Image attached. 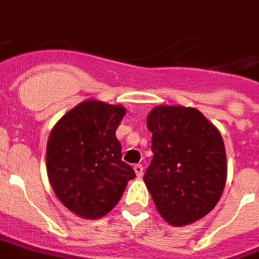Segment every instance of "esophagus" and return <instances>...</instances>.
Listing matches in <instances>:
<instances>
[{
	"instance_id": "esophagus-1",
	"label": "esophagus",
	"mask_w": 259,
	"mask_h": 259,
	"mask_svg": "<svg viewBox=\"0 0 259 259\" xmlns=\"http://www.w3.org/2000/svg\"><path fill=\"white\" fill-rule=\"evenodd\" d=\"M134 169H135V174H137L138 178H141L143 175V165L142 164H135L134 165Z\"/></svg>"
}]
</instances>
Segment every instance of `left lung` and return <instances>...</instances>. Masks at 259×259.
<instances>
[{"label": "left lung", "mask_w": 259, "mask_h": 259, "mask_svg": "<svg viewBox=\"0 0 259 259\" xmlns=\"http://www.w3.org/2000/svg\"><path fill=\"white\" fill-rule=\"evenodd\" d=\"M153 158L143 181L172 226L201 220L220 201L228 163L224 139L197 109L160 105L146 118Z\"/></svg>", "instance_id": "left-lung-1"}]
</instances>
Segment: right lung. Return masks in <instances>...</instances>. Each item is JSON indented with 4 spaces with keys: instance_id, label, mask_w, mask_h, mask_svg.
Instances as JSON below:
<instances>
[{
    "instance_id": "obj_1",
    "label": "right lung",
    "mask_w": 259,
    "mask_h": 259,
    "mask_svg": "<svg viewBox=\"0 0 259 259\" xmlns=\"http://www.w3.org/2000/svg\"><path fill=\"white\" fill-rule=\"evenodd\" d=\"M125 107L87 99L52 128L47 172L56 197L73 214L99 220L116 207L134 169L121 160L116 130Z\"/></svg>"
}]
</instances>
